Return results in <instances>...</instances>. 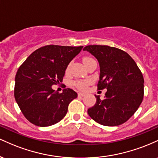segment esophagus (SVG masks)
Returning <instances> with one entry per match:
<instances>
[{"label":"esophagus","mask_w":158,"mask_h":158,"mask_svg":"<svg viewBox=\"0 0 158 158\" xmlns=\"http://www.w3.org/2000/svg\"><path fill=\"white\" fill-rule=\"evenodd\" d=\"M78 95H79V97H84V96H85V94L84 93H79L78 94Z\"/></svg>","instance_id":"esophagus-1"}]
</instances>
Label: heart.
I'll list each match as a JSON object with an SVG mask.
<instances>
[{"label": "heart", "mask_w": 158, "mask_h": 158, "mask_svg": "<svg viewBox=\"0 0 158 158\" xmlns=\"http://www.w3.org/2000/svg\"><path fill=\"white\" fill-rule=\"evenodd\" d=\"M90 58H88V57H86L84 59H83V61L87 60V59H89ZM76 85H77V87L78 88H79V89L81 90H85L86 89L87 86H88V85L89 84V81H78L77 82L75 83Z\"/></svg>", "instance_id": "heart-1"}]
</instances>
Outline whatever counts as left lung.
I'll return each mask as SVG.
<instances>
[{
  "mask_svg": "<svg viewBox=\"0 0 158 158\" xmlns=\"http://www.w3.org/2000/svg\"><path fill=\"white\" fill-rule=\"evenodd\" d=\"M97 59L99 65L98 89L106 88L104 99L88 108L94 120L106 126L126 123L138 109L144 94V79L134 59L127 52L106 45H88L83 49Z\"/></svg>",
  "mask_w": 158,
  "mask_h": 158,
  "instance_id": "8db88e82",
  "label": "left lung"
}]
</instances>
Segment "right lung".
<instances>
[{
    "label": "right lung",
    "mask_w": 158,
    "mask_h": 158,
    "mask_svg": "<svg viewBox=\"0 0 158 158\" xmlns=\"http://www.w3.org/2000/svg\"><path fill=\"white\" fill-rule=\"evenodd\" d=\"M82 48L47 45L32 52L19 68L14 95L21 112L32 124L50 126L66 115L77 93L65 88L59 94L52 86L62 81L69 63Z\"/></svg>",
    "instance_id": "obj_1"
}]
</instances>
